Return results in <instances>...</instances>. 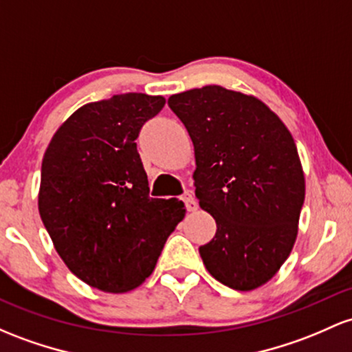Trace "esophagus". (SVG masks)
Masks as SVG:
<instances>
[{
	"label": "esophagus",
	"mask_w": 352,
	"mask_h": 352,
	"mask_svg": "<svg viewBox=\"0 0 352 352\" xmlns=\"http://www.w3.org/2000/svg\"><path fill=\"white\" fill-rule=\"evenodd\" d=\"M182 200L185 202V207H187L188 212H195L197 210V202H195L194 197H192V194H185L182 197Z\"/></svg>",
	"instance_id": "34e87169"
}]
</instances>
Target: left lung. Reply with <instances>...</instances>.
Returning <instances> with one entry per match:
<instances>
[{"label": "left lung", "mask_w": 352, "mask_h": 352, "mask_svg": "<svg viewBox=\"0 0 352 352\" xmlns=\"http://www.w3.org/2000/svg\"><path fill=\"white\" fill-rule=\"evenodd\" d=\"M168 107L195 152V195L217 223L199 252L212 277L235 291L269 283L291 254L306 195L294 138L252 95L219 85L172 95Z\"/></svg>", "instance_id": "obj_1"}]
</instances>
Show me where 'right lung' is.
Instances as JSON below:
<instances>
[{
  "label": "right lung",
  "mask_w": 352,
  "mask_h": 352,
  "mask_svg": "<svg viewBox=\"0 0 352 352\" xmlns=\"http://www.w3.org/2000/svg\"><path fill=\"white\" fill-rule=\"evenodd\" d=\"M164 96L113 95L65 120L41 164L38 210L58 256L78 279L105 292L138 287L185 206L152 199L137 152L140 129Z\"/></svg>",
  "instance_id": "obj_1"
}]
</instances>
